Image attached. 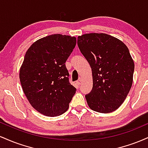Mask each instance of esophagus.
Returning a JSON list of instances; mask_svg holds the SVG:
<instances>
[{"label": "esophagus", "mask_w": 148, "mask_h": 148, "mask_svg": "<svg viewBox=\"0 0 148 148\" xmlns=\"http://www.w3.org/2000/svg\"><path fill=\"white\" fill-rule=\"evenodd\" d=\"M81 83H82V79H79L77 81H76V84H77L78 86H80V85L81 84Z\"/></svg>", "instance_id": "34e87169"}]
</instances>
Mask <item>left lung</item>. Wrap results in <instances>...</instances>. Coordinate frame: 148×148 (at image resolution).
I'll return each instance as SVG.
<instances>
[{
    "instance_id": "1",
    "label": "left lung",
    "mask_w": 148,
    "mask_h": 148,
    "mask_svg": "<svg viewBox=\"0 0 148 148\" xmlns=\"http://www.w3.org/2000/svg\"><path fill=\"white\" fill-rule=\"evenodd\" d=\"M77 44L92 69V89L86 95L88 106L101 113L116 111L133 83L134 62L128 48L105 33L84 34Z\"/></svg>"
}]
</instances>
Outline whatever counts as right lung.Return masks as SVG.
<instances>
[{
    "label": "right lung",
    "instance_id": "right-lung-1",
    "mask_svg": "<svg viewBox=\"0 0 148 148\" xmlns=\"http://www.w3.org/2000/svg\"><path fill=\"white\" fill-rule=\"evenodd\" d=\"M76 43L75 37L54 34L35 41L25 53L20 82L29 103L42 115L58 116L69 108L76 88L64 63Z\"/></svg>",
    "mask_w": 148,
    "mask_h": 148
}]
</instances>
